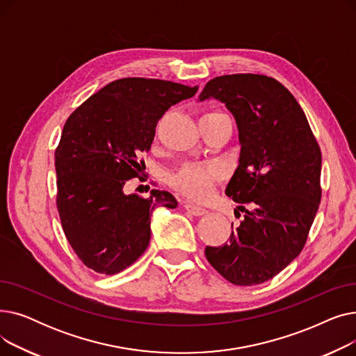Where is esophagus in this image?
Returning a JSON list of instances; mask_svg holds the SVG:
<instances>
[{
	"label": "esophagus",
	"instance_id": "esophagus-1",
	"mask_svg": "<svg viewBox=\"0 0 356 356\" xmlns=\"http://www.w3.org/2000/svg\"><path fill=\"white\" fill-rule=\"evenodd\" d=\"M184 209L188 211L189 213H192L193 216H203V215L208 213V211L204 209V208L196 207V204H192V203H186V204H184Z\"/></svg>",
	"mask_w": 356,
	"mask_h": 356
}]
</instances>
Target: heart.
Wrapping results in <instances>:
<instances>
[{"label": "heart", "mask_w": 356, "mask_h": 356, "mask_svg": "<svg viewBox=\"0 0 356 356\" xmlns=\"http://www.w3.org/2000/svg\"><path fill=\"white\" fill-rule=\"evenodd\" d=\"M218 111L208 112L203 117H222ZM222 177V168L218 164H186L172 177L175 188L195 200H207L213 193L215 183Z\"/></svg>", "instance_id": "b5f03b06"}]
</instances>
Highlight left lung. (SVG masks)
Segmentation results:
<instances>
[{"mask_svg":"<svg viewBox=\"0 0 356 356\" xmlns=\"http://www.w3.org/2000/svg\"><path fill=\"white\" fill-rule=\"evenodd\" d=\"M211 98L225 104L236 122L241 152L225 193L241 203L235 212L245 213L231 241L207 247L204 255L232 284H261L306 244L322 196V153L303 109L273 78L218 76L197 101Z\"/></svg>","mask_w":356,"mask_h":356,"instance_id":"left-lung-1","label":"left lung"}]
</instances>
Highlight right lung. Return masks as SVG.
Here are the masks:
<instances>
[{
  "label": "right lung",
  "instance_id": "1",
  "mask_svg": "<svg viewBox=\"0 0 356 356\" xmlns=\"http://www.w3.org/2000/svg\"><path fill=\"white\" fill-rule=\"evenodd\" d=\"M199 86L125 78L111 82L67 118L54 153L58 211L70 247L95 273L112 275L147 250L154 208H177L176 197L152 191L127 195L154 140L157 121Z\"/></svg>",
  "mask_w": 356,
  "mask_h": 356
}]
</instances>
